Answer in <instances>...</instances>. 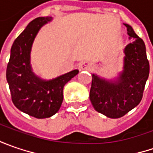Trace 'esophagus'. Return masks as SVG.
I'll list each match as a JSON object with an SVG mask.
<instances>
[{
  "label": "esophagus",
  "mask_w": 153,
  "mask_h": 153,
  "mask_svg": "<svg viewBox=\"0 0 153 153\" xmlns=\"http://www.w3.org/2000/svg\"><path fill=\"white\" fill-rule=\"evenodd\" d=\"M92 67V65L89 62H81L78 65V68L80 71H83V70H89Z\"/></svg>",
  "instance_id": "34e87169"
}]
</instances>
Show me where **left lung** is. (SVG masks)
<instances>
[{
    "instance_id": "left-lung-1",
    "label": "left lung",
    "mask_w": 153,
    "mask_h": 153,
    "mask_svg": "<svg viewBox=\"0 0 153 153\" xmlns=\"http://www.w3.org/2000/svg\"><path fill=\"white\" fill-rule=\"evenodd\" d=\"M123 25L133 42L123 49V71L114 79L92 74L90 101L95 111L110 118H119L138 105L150 71L143 40L129 25Z\"/></svg>"
}]
</instances>
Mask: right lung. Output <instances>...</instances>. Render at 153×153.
Wrapping results in <instances>:
<instances>
[{
    "label": "right lung",
    "instance_id": "obj_1",
    "mask_svg": "<svg viewBox=\"0 0 153 153\" xmlns=\"http://www.w3.org/2000/svg\"><path fill=\"white\" fill-rule=\"evenodd\" d=\"M52 19V17H39L29 23L15 39L7 68V81L14 105L39 119L50 117L59 111L64 87L79 72L76 69L50 80L34 73L30 64L33 42L41 28Z\"/></svg>",
    "mask_w": 153,
    "mask_h": 153
}]
</instances>
